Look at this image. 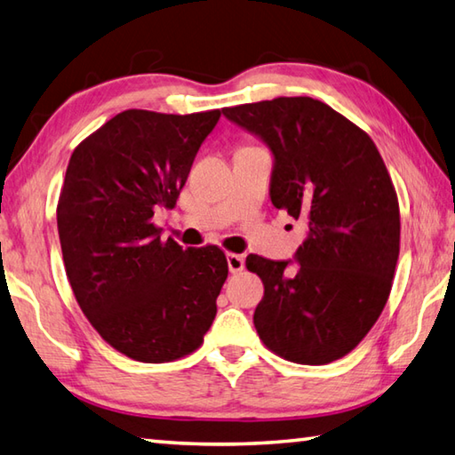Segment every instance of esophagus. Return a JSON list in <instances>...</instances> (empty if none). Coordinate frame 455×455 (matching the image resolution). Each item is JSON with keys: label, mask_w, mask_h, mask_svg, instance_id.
I'll return each instance as SVG.
<instances>
[{"label": "esophagus", "mask_w": 455, "mask_h": 455, "mask_svg": "<svg viewBox=\"0 0 455 455\" xmlns=\"http://www.w3.org/2000/svg\"><path fill=\"white\" fill-rule=\"evenodd\" d=\"M228 267H229V273H239V271H243V267H245V259H243V255L228 253Z\"/></svg>", "instance_id": "34e87169"}]
</instances>
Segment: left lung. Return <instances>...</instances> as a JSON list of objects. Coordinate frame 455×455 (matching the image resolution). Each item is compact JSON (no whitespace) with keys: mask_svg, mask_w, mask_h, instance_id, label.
I'll return each mask as SVG.
<instances>
[{"mask_svg":"<svg viewBox=\"0 0 455 455\" xmlns=\"http://www.w3.org/2000/svg\"><path fill=\"white\" fill-rule=\"evenodd\" d=\"M221 113L267 144L271 202L307 226L291 261L247 255L265 293L253 313L263 345L297 364L348 355L388 301L400 253V208L371 136L311 97Z\"/></svg>","mask_w":455,"mask_h":455,"instance_id":"obj_1","label":"left lung"}]
</instances>
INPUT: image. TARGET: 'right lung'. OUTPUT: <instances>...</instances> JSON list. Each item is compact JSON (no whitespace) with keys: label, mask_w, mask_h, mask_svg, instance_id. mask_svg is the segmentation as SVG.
I'll use <instances>...</instances> for the list:
<instances>
[{"label":"right lung","mask_w":455,"mask_h":455,"mask_svg":"<svg viewBox=\"0 0 455 455\" xmlns=\"http://www.w3.org/2000/svg\"><path fill=\"white\" fill-rule=\"evenodd\" d=\"M220 116L124 110L68 160L57 205L67 277L92 327L134 361L158 364L194 353L216 319L226 253L162 242L152 218L174 208Z\"/></svg>","instance_id":"right-lung-1"}]
</instances>
